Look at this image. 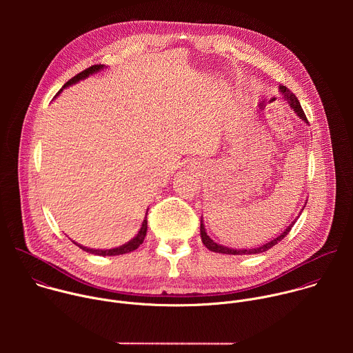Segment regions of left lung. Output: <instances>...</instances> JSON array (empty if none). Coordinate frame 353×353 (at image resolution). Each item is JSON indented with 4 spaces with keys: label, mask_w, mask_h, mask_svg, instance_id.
<instances>
[{
    "label": "left lung",
    "mask_w": 353,
    "mask_h": 353,
    "mask_svg": "<svg viewBox=\"0 0 353 353\" xmlns=\"http://www.w3.org/2000/svg\"><path fill=\"white\" fill-rule=\"evenodd\" d=\"M279 89H281V92L285 94V97L288 99V102H289L290 108L297 113V116H299L301 120H305L306 123H309V121H307V117H306V114H305V112H303V109H301V106H300V103H299L297 97L294 96V93H292L286 86H279ZM294 222H296V221H294ZM294 222H292L281 236H278L276 239H274L272 241H270V243H267V244H264V245H261V247H257V248H248V250H236V248H228V247H225V245H221V244L215 243V241H214V240L207 234L205 228H204V225H203V221H201V240H203V243L205 244V247H207L208 250L214 251V253H221V254H233V256L259 254V253H264V251L270 250L272 245L278 244V243H279V241H281V240H282V239H283V237L290 232V229L293 228Z\"/></svg>",
    "instance_id": "left-lung-1"
}]
</instances>
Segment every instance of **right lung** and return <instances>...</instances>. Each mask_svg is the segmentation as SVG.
I'll return each instance as SVG.
<instances>
[{
  "label": "right lung",
  "mask_w": 353,
  "mask_h": 353,
  "mask_svg": "<svg viewBox=\"0 0 353 353\" xmlns=\"http://www.w3.org/2000/svg\"><path fill=\"white\" fill-rule=\"evenodd\" d=\"M103 68V65L102 64H96V65H92V67H89V68H86V70H83L82 72H79V74H77L75 77H72L63 88H65V86H70V85H72V83H77L78 81H81V79H85L86 77H89L90 74H93V72H97V71H100ZM63 90V89H61ZM60 93V92H59ZM146 215H148V212H146ZM146 215H145V219H143V222H142V226H141V229H139V232H138V234L132 239V240H130L127 244H123V245H120V247H116V248H110V250H93V248H88V247H83V245H81V244H77L75 241V244L79 247V248H82V250H85V251H88V253H90V254H96V256H120V254H125V253H131V251H134V250H137L142 243H143V239H145V236H146V229H148V219H146Z\"/></svg>",
  "instance_id": "obj_1"
}]
</instances>
